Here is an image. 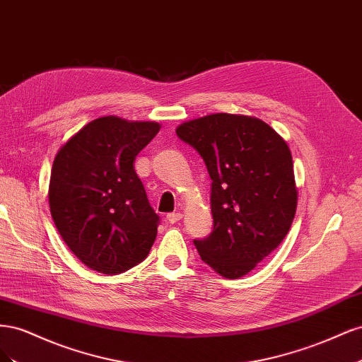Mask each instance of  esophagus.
<instances>
[{"mask_svg":"<svg viewBox=\"0 0 362 362\" xmlns=\"http://www.w3.org/2000/svg\"><path fill=\"white\" fill-rule=\"evenodd\" d=\"M166 218H168L169 223H177V222H180L181 218H182V214H181L180 211H177V213H169V214L166 216Z\"/></svg>","mask_w":362,"mask_h":362,"instance_id":"1","label":"esophagus"}]
</instances>
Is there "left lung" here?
Instances as JSON below:
<instances>
[{
    "label": "left lung",
    "instance_id": "obj_1",
    "mask_svg": "<svg viewBox=\"0 0 362 362\" xmlns=\"http://www.w3.org/2000/svg\"><path fill=\"white\" fill-rule=\"evenodd\" d=\"M177 134L199 152L213 181V233L193 243L218 275L242 278L293 223L298 187L287 141L264 120L229 113L189 120Z\"/></svg>",
    "mask_w": 362,
    "mask_h": 362
}]
</instances>
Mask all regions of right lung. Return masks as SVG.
Returning <instances> with one entry per match:
<instances>
[{"mask_svg": "<svg viewBox=\"0 0 362 362\" xmlns=\"http://www.w3.org/2000/svg\"><path fill=\"white\" fill-rule=\"evenodd\" d=\"M160 124L98 117L64 144L52 163L49 210L63 242L83 264L116 275L144 261L160 217L133 163Z\"/></svg>", "mask_w": 362, "mask_h": 362, "instance_id": "1", "label": "right lung"}]
</instances>
